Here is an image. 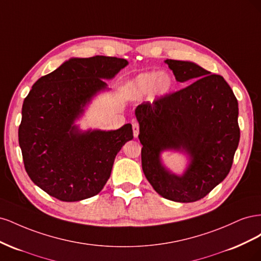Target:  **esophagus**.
<instances>
[{
  "instance_id": "1",
  "label": "esophagus",
  "mask_w": 261,
  "mask_h": 261,
  "mask_svg": "<svg viewBox=\"0 0 261 261\" xmlns=\"http://www.w3.org/2000/svg\"><path fill=\"white\" fill-rule=\"evenodd\" d=\"M133 134L134 137H138L139 135V124L137 122L133 123Z\"/></svg>"
}]
</instances>
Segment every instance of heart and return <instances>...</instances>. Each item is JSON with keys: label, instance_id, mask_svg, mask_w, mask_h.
Instances as JSON below:
<instances>
[{"label": "heart", "instance_id": "b5f03b06", "mask_svg": "<svg viewBox=\"0 0 261 261\" xmlns=\"http://www.w3.org/2000/svg\"><path fill=\"white\" fill-rule=\"evenodd\" d=\"M135 89L140 94H148L154 90L156 94L168 93L172 86L173 80L168 74H160L159 72H147L143 73L136 77L134 82Z\"/></svg>", "mask_w": 261, "mask_h": 261}]
</instances>
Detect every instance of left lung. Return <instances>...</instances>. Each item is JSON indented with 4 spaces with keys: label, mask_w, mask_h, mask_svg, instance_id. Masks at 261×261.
<instances>
[{
    "label": "left lung",
    "mask_w": 261,
    "mask_h": 261,
    "mask_svg": "<svg viewBox=\"0 0 261 261\" xmlns=\"http://www.w3.org/2000/svg\"><path fill=\"white\" fill-rule=\"evenodd\" d=\"M165 63L177 82L196 81L136 108L141 165L158 194L173 201L194 202L207 196L232 168L241 136L239 103L222 76L192 62ZM164 148L185 149L191 155L181 177L162 167L160 152Z\"/></svg>",
    "instance_id": "left-lung-1"
}]
</instances>
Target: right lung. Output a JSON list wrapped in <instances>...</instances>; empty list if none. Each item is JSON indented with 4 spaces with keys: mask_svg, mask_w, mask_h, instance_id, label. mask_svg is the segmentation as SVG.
Returning <instances> with one entry per match:
<instances>
[{
    "mask_svg": "<svg viewBox=\"0 0 261 261\" xmlns=\"http://www.w3.org/2000/svg\"><path fill=\"white\" fill-rule=\"evenodd\" d=\"M128 64L125 59H70L35 83L23 100L18 141L27 174L46 194L80 201L99 194L114 159L133 139L130 124L116 130L80 132L74 122L98 91Z\"/></svg>",
    "mask_w": 261,
    "mask_h": 261,
    "instance_id": "obj_1",
    "label": "right lung"
}]
</instances>
